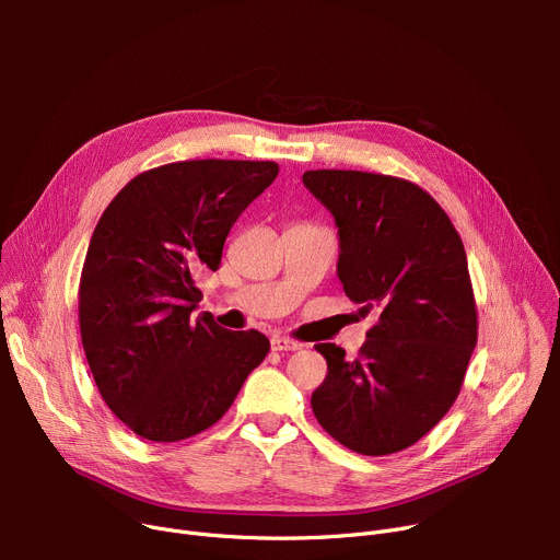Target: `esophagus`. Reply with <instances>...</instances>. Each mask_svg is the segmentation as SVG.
I'll return each instance as SVG.
<instances>
[{"label": "esophagus", "instance_id": "esophagus-1", "mask_svg": "<svg viewBox=\"0 0 560 560\" xmlns=\"http://www.w3.org/2000/svg\"><path fill=\"white\" fill-rule=\"evenodd\" d=\"M300 347H302L300 342L290 340V338H283V336H275V338H272V349H275V351H295V349H300Z\"/></svg>", "mask_w": 560, "mask_h": 560}]
</instances>
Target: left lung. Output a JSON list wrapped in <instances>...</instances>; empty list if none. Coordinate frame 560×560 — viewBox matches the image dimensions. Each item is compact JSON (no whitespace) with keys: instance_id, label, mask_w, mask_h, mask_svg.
<instances>
[{"instance_id":"obj_1","label":"left lung","mask_w":560,"mask_h":560,"mask_svg":"<svg viewBox=\"0 0 560 560\" xmlns=\"http://www.w3.org/2000/svg\"><path fill=\"white\" fill-rule=\"evenodd\" d=\"M304 186L331 211L345 295L374 311L359 359L319 342L327 376L317 422L351 452L416 445L456 401L477 347V304L458 231L420 186L388 174L308 170Z\"/></svg>"}]
</instances>
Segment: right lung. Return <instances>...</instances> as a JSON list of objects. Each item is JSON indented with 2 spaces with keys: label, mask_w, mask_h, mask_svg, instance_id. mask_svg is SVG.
<instances>
[{
  "label": "right lung",
  "mask_w": 560,
  "mask_h": 560,
  "mask_svg": "<svg viewBox=\"0 0 560 560\" xmlns=\"http://www.w3.org/2000/svg\"><path fill=\"white\" fill-rule=\"evenodd\" d=\"M279 174L275 161H179L131 179L102 213L79 283V329L106 406L133 433L176 443L213 427L262 363L260 331L192 315L195 279Z\"/></svg>",
  "instance_id": "1"
}]
</instances>
